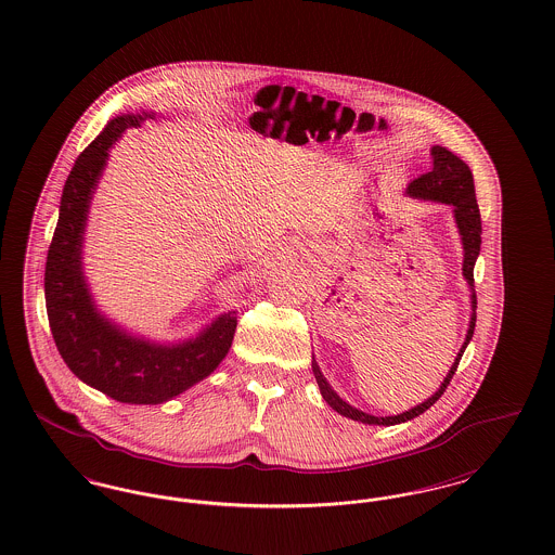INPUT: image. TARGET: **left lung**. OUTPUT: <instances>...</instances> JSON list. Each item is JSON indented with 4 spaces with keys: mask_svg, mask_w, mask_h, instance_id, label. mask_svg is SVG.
Here are the masks:
<instances>
[{
    "mask_svg": "<svg viewBox=\"0 0 555 555\" xmlns=\"http://www.w3.org/2000/svg\"><path fill=\"white\" fill-rule=\"evenodd\" d=\"M405 197L412 199H423V202H437V204H446L451 206L453 211V220L460 233L462 241V249H464V262H462V276L466 279V285L470 291V320H468V331H466V339L460 347L451 369L448 370L443 383L439 385V389L430 397H426L423 403L397 414V416H372L358 408H353L351 403H347L344 397L337 396V391L331 387V383L326 380V376L322 374V370L318 366L317 358L312 356V370L317 376L318 389L322 399L345 418L358 421L362 424H376V426H393V424L408 423L416 416H421L426 412L439 397L443 396V391L448 389L451 376L455 374L457 364L466 351V347L470 344L473 335H475L476 324V293H475V264L478 254H480V211L476 204L475 179L473 172L468 168V164L464 159L457 158L453 152H449L448 147L441 145H433L430 147V168L426 175H421L418 179L410 181L405 186Z\"/></svg>",
    "mask_w": 555,
    "mask_h": 555,
    "instance_id": "1",
    "label": "left lung"
}]
</instances>
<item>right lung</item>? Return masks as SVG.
Masks as SVG:
<instances>
[{
  "mask_svg": "<svg viewBox=\"0 0 555 555\" xmlns=\"http://www.w3.org/2000/svg\"><path fill=\"white\" fill-rule=\"evenodd\" d=\"M152 109L118 114L80 154L62 191L46 262V306L53 341L75 376L120 403L156 405L185 393L227 358L237 312L229 310L195 337L164 344L104 314L85 274V233L109 150L129 129L156 118Z\"/></svg>",
  "mask_w": 555,
  "mask_h": 555,
  "instance_id": "add662e5",
  "label": "right lung"
}]
</instances>
